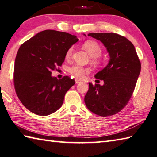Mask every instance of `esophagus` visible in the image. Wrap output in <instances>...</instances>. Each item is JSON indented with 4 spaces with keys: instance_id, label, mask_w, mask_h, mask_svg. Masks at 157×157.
<instances>
[{
    "instance_id": "esophagus-1",
    "label": "esophagus",
    "mask_w": 157,
    "mask_h": 157,
    "mask_svg": "<svg viewBox=\"0 0 157 157\" xmlns=\"http://www.w3.org/2000/svg\"><path fill=\"white\" fill-rule=\"evenodd\" d=\"M79 82H81V80H79L78 79H75V83L76 84H78Z\"/></svg>"
}]
</instances>
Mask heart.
Instances as JSON below:
<instances>
[{
    "label": "heart",
    "mask_w": 157,
    "mask_h": 157,
    "mask_svg": "<svg viewBox=\"0 0 157 157\" xmlns=\"http://www.w3.org/2000/svg\"><path fill=\"white\" fill-rule=\"evenodd\" d=\"M83 46L91 57L96 58L100 56L102 52V49L100 46V44L94 41H85L83 44ZM73 51V47H71L70 48H68L67 52L66 53V59H70L71 57V55H72ZM68 71L71 75H73L74 77H75V78H83L84 73H86V71H88V70L86 68H84L83 67H82V66L75 65L69 68Z\"/></svg>",
    "instance_id": "obj_1"
}]
</instances>
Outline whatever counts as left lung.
<instances>
[{
	"mask_svg": "<svg viewBox=\"0 0 157 157\" xmlns=\"http://www.w3.org/2000/svg\"><path fill=\"white\" fill-rule=\"evenodd\" d=\"M102 42L109 59L107 65L95 75L104 84L89 83L84 97L86 107L96 115L109 116L125 107L136 86L140 72V62L131 41L116 33H89Z\"/></svg>",
	"mask_w": 157,
	"mask_h": 157,
	"instance_id": "left-lung-1",
	"label": "left lung"
}]
</instances>
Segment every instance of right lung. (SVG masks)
Returning a JSON list of instances; mask_svg holds the SVG:
<instances>
[{
    "label": "right lung",
    "mask_w": 157,
    "mask_h": 157,
    "mask_svg": "<svg viewBox=\"0 0 157 157\" xmlns=\"http://www.w3.org/2000/svg\"><path fill=\"white\" fill-rule=\"evenodd\" d=\"M78 41L65 32L46 30L19 48L14 63V87L21 103L31 112L48 116L62 107L66 93L75 82L68 76L58 79L52 76V71L62 64L68 48Z\"/></svg>",
    "instance_id": "1"
}]
</instances>
